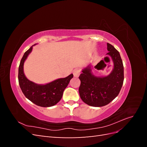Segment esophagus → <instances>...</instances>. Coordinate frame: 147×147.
I'll use <instances>...</instances> for the list:
<instances>
[{"mask_svg":"<svg viewBox=\"0 0 147 147\" xmlns=\"http://www.w3.org/2000/svg\"><path fill=\"white\" fill-rule=\"evenodd\" d=\"M80 70L78 69H75L74 70V76L75 77H79V75H80Z\"/></svg>","mask_w":147,"mask_h":147,"instance_id":"34e87169","label":"esophagus"}]
</instances>
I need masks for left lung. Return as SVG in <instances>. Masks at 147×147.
Instances as JSON below:
<instances>
[{
  "label": "left lung",
  "instance_id": "8db88e82",
  "mask_svg": "<svg viewBox=\"0 0 147 147\" xmlns=\"http://www.w3.org/2000/svg\"><path fill=\"white\" fill-rule=\"evenodd\" d=\"M107 50V55L112 57L114 65L108 76H95L91 72V66L88 65L83 69L79 77L81 81L78 90L80 96L84 103L90 106L102 107L109 104L118 95L123 86L124 67L119 53L109 43Z\"/></svg>",
  "mask_w": 147,
  "mask_h": 147
}]
</instances>
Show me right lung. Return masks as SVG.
Returning <instances> with one entry per match:
<instances>
[{
	"instance_id": "1",
	"label": "right lung",
	"mask_w": 147,
	"mask_h": 147,
	"mask_svg": "<svg viewBox=\"0 0 147 147\" xmlns=\"http://www.w3.org/2000/svg\"><path fill=\"white\" fill-rule=\"evenodd\" d=\"M32 50V46L24 53L21 60L18 69L20 86L26 98L35 105L43 107L53 106L61 99L64 90L74 75L70 74L65 78L57 79L46 84H38L29 80L24 74L23 66L25 60Z\"/></svg>"
}]
</instances>
